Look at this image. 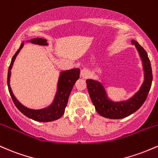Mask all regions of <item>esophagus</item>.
Listing matches in <instances>:
<instances>
[{"label": "esophagus", "instance_id": "34e87169", "mask_svg": "<svg viewBox=\"0 0 158 158\" xmlns=\"http://www.w3.org/2000/svg\"><path fill=\"white\" fill-rule=\"evenodd\" d=\"M81 77H83L84 78H86V77H88L89 75V71L87 69H84L81 70Z\"/></svg>", "mask_w": 158, "mask_h": 158}]
</instances>
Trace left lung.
Masks as SVG:
<instances>
[{"label":"left lung","instance_id":"left-lung-1","mask_svg":"<svg viewBox=\"0 0 158 158\" xmlns=\"http://www.w3.org/2000/svg\"><path fill=\"white\" fill-rule=\"evenodd\" d=\"M131 42L138 51L144 72V81L133 96L127 100L113 101L108 96L104 84L97 80L87 79L86 81L89 94L95 110L103 117L118 119L130 116L143 105L149 93L152 82V71L148 54L136 40H131Z\"/></svg>","mask_w":158,"mask_h":158}]
</instances>
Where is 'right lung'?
Segmentation results:
<instances>
[{"mask_svg": "<svg viewBox=\"0 0 158 158\" xmlns=\"http://www.w3.org/2000/svg\"><path fill=\"white\" fill-rule=\"evenodd\" d=\"M24 42H31L33 44H36L39 45L47 46L48 45L47 40L42 38H35L31 40L22 41L20 48L16 51L14 56H12L11 63L8 69L7 75V85L9 92H10V96L13 101L14 104L16 107L22 112L23 114L25 115L27 117L31 118L34 121L41 122H48L55 121L58 119L64 114L65 107L68 103L69 97L72 92L73 86L76 81L80 77V69H72L62 71L60 73L59 79H58L57 86H56V92L54 96V100L48 107L42 108V109H31L24 106L20 102L18 101L15 98L13 93L12 91L11 86H10V77H11V69L15 62V58L20 52L21 49L24 46Z\"/></svg>", "mask_w": 158, "mask_h": 158, "instance_id": "right-lung-1", "label": "right lung"}]
</instances>
